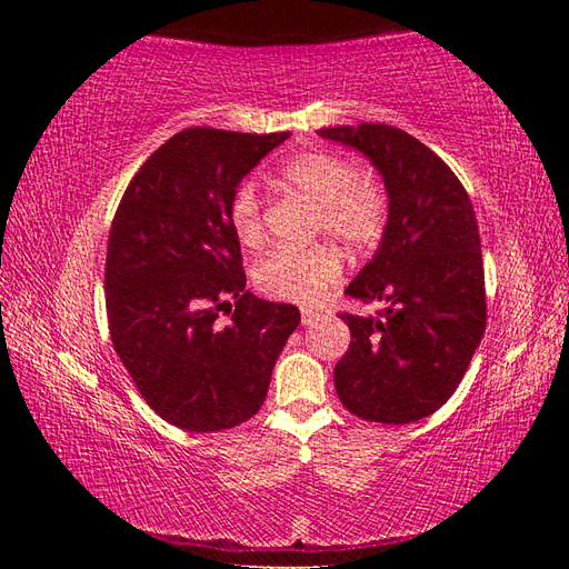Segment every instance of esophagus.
I'll return each instance as SVG.
<instances>
[{"label":"esophagus","instance_id":"1","mask_svg":"<svg viewBox=\"0 0 569 569\" xmlns=\"http://www.w3.org/2000/svg\"><path fill=\"white\" fill-rule=\"evenodd\" d=\"M316 320H320V312H316V310H303V325H312Z\"/></svg>","mask_w":569,"mask_h":569}]
</instances>
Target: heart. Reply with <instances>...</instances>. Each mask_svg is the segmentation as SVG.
<instances>
[{"label": "heart", "instance_id": "heart-1", "mask_svg": "<svg viewBox=\"0 0 569 569\" xmlns=\"http://www.w3.org/2000/svg\"><path fill=\"white\" fill-rule=\"evenodd\" d=\"M283 180L320 208V224L349 251H367L383 234L389 198L379 183L357 178L355 166L335 153L310 151L283 166ZM229 224L244 247L263 239L261 198L253 183H241L229 202ZM337 251L318 244L308 249H278L253 271L261 293L296 306H316L340 278Z\"/></svg>", "mask_w": 569, "mask_h": 569}]
</instances>
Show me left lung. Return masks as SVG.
Returning a JSON list of instances; mask_svg holds the SVG:
<instances>
[{"mask_svg":"<svg viewBox=\"0 0 569 569\" xmlns=\"http://www.w3.org/2000/svg\"><path fill=\"white\" fill-rule=\"evenodd\" d=\"M367 156L389 217L347 293L381 300L379 316H340L352 332L335 367L342 406L361 420L406 426L435 413L462 381L487 328L475 208L438 153L389 124L320 129Z\"/></svg>","mask_w":569,"mask_h":569,"instance_id":"obj_1","label":"left lung"}]
</instances>
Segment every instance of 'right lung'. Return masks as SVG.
<instances>
[{"label":"right lung","mask_w":569,"mask_h":569,"mask_svg":"<svg viewBox=\"0 0 569 569\" xmlns=\"http://www.w3.org/2000/svg\"><path fill=\"white\" fill-rule=\"evenodd\" d=\"M288 137L178 131L117 208L104 266L110 335L143 401L180 430L217 432L257 416L300 322L296 306L247 291L229 224L241 178Z\"/></svg>","instance_id":"1"}]
</instances>
